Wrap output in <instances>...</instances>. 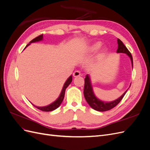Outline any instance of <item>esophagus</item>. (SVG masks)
I'll return each instance as SVG.
<instances>
[{"label": "esophagus", "instance_id": "34e87169", "mask_svg": "<svg viewBox=\"0 0 150 150\" xmlns=\"http://www.w3.org/2000/svg\"><path fill=\"white\" fill-rule=\"evenodd\" d=\"M81 75V72L79 71H74V72L73 73V76L74 77H78V76H79Z\"/></svg>", "mask_w": 150, "mask_h": 150}]
</instances>
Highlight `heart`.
Returning a JSON list of instances; mask_svg holds the SVG:
<instances>
[{
  "instance_id": "b5f03b06",
  "label": "heart",
  "mask_w": 150,
  "mask_h": 150,
  "mask_svg": "<svg viewBox=\"0 0 150 150\" xmlns=\"http://www.w3.org/2000/svg\"><path fill=\"white\" fill-rule=\"evenodd\" d=\"M101 42H94L93 44L89 46V47L88 48V50L90 52H95L98 51V50L101 47ZM107 52V50L106 49L104 48L101 50V51L100 52V53L98 55V57H101L103 56H104Z\"/></svg>"
}]
</instances>
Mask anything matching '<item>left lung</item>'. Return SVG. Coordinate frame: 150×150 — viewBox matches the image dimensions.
Returning a JSON list of instances; mask_svg holds the SVG:
<instances>
[{
    "instance_id": "8db88e82",
    "label": "left lung",
    "mask_w": 150,
    "mask_h": 150,
    "mask_svg": "<svg viewBox=\"0 0 150 150\" xmlns=\"http://www.w3.org/2000/svg\"><path fill=\"white\" fill-rule=\"evenodd\" d=\"M117 44H118V47H117L116 52L126 54L130 58L133 67V57L131 54L128 51V49L126 48L124 44L122 43V42L119 39H117ZM127 91H128V89H127L119 98H117L115 101H112L111 102L103 101L100 100V99H99L96 96H95L91 83L90 77L88 74L86 76V78L84 79V95L85 99L91 107L94 109V110H96L98 111H106L110 110L112 108H115L117 104L121 101V99L124 97L126 93L127 92Z\"/></svg>"
}]
</instances>
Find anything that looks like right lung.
Listing matches in <instances>:
<instances>
[{"label":"right lung","mask_w":150,"mask_h":150,"mask_svg":"<svg viewBox=\"0 0 150 150\" xmlns=\"http://www.w3.org/2000/svg\"><path fill=\"white\" fill-rule=\"evenodd\" d=\"M42 39H43V34H41V35H39L38 37L35 38L34 39L32 40L31 41L29 42V44L27 45L25 48H26L27 47H28L29 45L31 43L40 41V40H42ZM72 76H70L69 77V78H68L66 80V81L65 82L64 86H63V88H62V89L61 91V94L59 95V98L56 99V100L54 101V102H53L52 103H51V104H49V105H48V106H44V107H39V106L34 105V104H33V106H35L36 108H38V109H39V110H41L42 111H47V112H48V111H53L54 110H56V109H57L59 106L61 105V104L62 102L63 99H64L66 89L67 88V86L71 84V83L72 82Z\"/></svg>","instance_id":"right-lung-1"}]
</instances>
